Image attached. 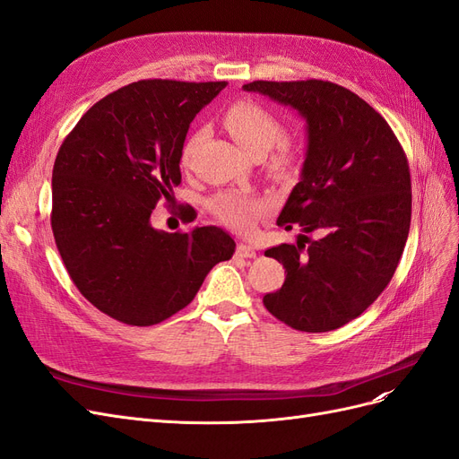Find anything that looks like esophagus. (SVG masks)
<instances>
[{
  "label": "esophagus",
  "mask_w": 459,
  "mask_h": 459,
  "mask_svg": "<svg viewBox=\"0 0 459 459\" xmlns=\"http://www.w3.org/2000/svg\"><path fill=\"white\" fill-rule=\"evenodd\" d=\"M235 256L238 258H255L256 256V251L251 247V245H243L239 243L238 248H235Z\"/></svg>",
  "instance_id": "1"
}]
</instances>
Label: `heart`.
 Segmentation results:
<instances>
[{"label": "heart", "mask_w": 459, "mask_h": 459, "mask_svg": "<svg viewBox=\"0 0 459 459\" xmlns=\"http://www.w3.org/2000/svg\"><path fill=\"white\" fill-rule=\"evenodd\" d=\"M224 122L230 134L233 135V140L238 142L239 147L245 152H248V155H253V152H268L283 135L280 120H277L268 108H264L262 105L253 101L233 103L228 108ZM201 135L203 132H197L187 142L184 149V162L189 160L193 149L197 147L201 140ZM289 162V152H281L275 160L280 169H285ZM264 208H266L264 201L235 191L224 193V195L216 197L212 203V212L216 214V218L224 221V224L239 230H251L256 218L264 212Z\"/></svg>", "instance_id": "b5f03b06"}]
</instances>
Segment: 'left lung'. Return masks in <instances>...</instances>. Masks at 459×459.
Wrapping results in <instances>:
<instances>
[{"mask_svg":"<svg viewBox=\"0 0 459 459\" xmlns=\"http://www.w3.org/2000/svg\"><path fill=\"white\" fill-rule=\"evenodd\" d=\"M243 90L307 120L300 182L277 218V226L302 233L297 245L266 251L287 277L264 307L299 331L342 327L383 293L404 253L411 220L404 149L377 110L333 82L256 80ZM312 230L323 238L312 242Z\"/></svg>","mask_w":459,"mask_h":459,"instance_id":"obj_1","label":"left lung"}]
</instances>
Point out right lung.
<instances>
[{
  "label": "right lung",
  "instance_id": "add662e5",
  "mask_svg": "<svg viewBox=\"0 0 459 459\" xmlns=\"http://www.w3.org/2000/svg\"><path fill=\"white\" fill-rule=\"evenodd\" d=\"M226 82L140 80L97 101L53 164L51 230L71 280L97 310L155 325L195 299L235 241L216 226L169 233L151 224L182 182L191 120Z\"/></svg>",
  "mask_w": 459,
  "mask_h": 459
}]
</instances>
